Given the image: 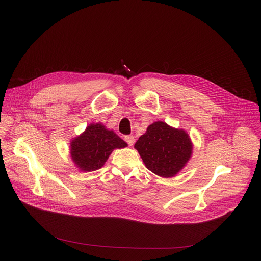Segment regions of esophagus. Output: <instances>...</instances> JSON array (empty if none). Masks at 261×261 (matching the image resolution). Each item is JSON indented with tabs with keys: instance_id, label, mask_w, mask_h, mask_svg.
I'll use <instances>...</instances> for the list:
<instances>
[{
	"instance_id": "1",
	"label": "esophagus",
	"mask_w": 261,
	"mask_h": 261,
	"mask_svg": "<svg viewBox=\"0 0 261 261\" xmlns=\"http://www.w3.org/2000/svg\"><path fill=\"white\" fill-rule=\"evenodd\" d=\"M125 141L127 142V144L129 146H132L134 144V142H135V139H134L133 135H126L125 136Z\"/></svg>"
}]
</instances>
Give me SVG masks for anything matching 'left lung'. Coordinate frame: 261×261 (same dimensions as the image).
Returning <instances> with one entry per match:
<instances>
[{
    "instance_id": "8db88e82",
    "label": "left lung",
    "mask_w": 261,
    "mask_h": 261,
    "mask_svg": "<svg viewBox=\"0 0 261 261\" xmlns=\"http://www.w3.org/2000/svg\"><path fill=\"white\" fill-rule=\"evenodd\" d=\"M146 167L162 177L179 172L191 155L193 145L184 130L169 127L163 121L153 122L134 145Z\"/></svg>"
}]
</instances>
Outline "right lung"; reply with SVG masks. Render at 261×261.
Segmentation results:
<instances>
[{
    "instance_id": "obj_1",
    "label": "right lung",
    "mask_w": 261,
    "mask_h": 261,
    "mask_svg": "<svg viewBox=\"0 0 261 261\" xmlns=\"http://www.w3.org/2000/svg\"><path fill=\"white\" fill-rule=\"evenodd\" d=\"M123 142L112 130L101 123H91L86 131L73 140L71 156L82 171H94L101 168L114 149L125 148Z\"/></svg>"
}]
</instances>
